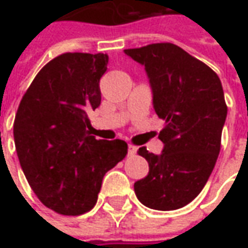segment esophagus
I'll list each match as a JSON object with an SVG mask.
<instances>
[{
    "instance_id": "esophagus-1",
    "label": "esophagus",
    "mask_w": 248,
    "mask_h": 248,
    "mask_svg": "<svg viewBox=\"0 0 248 248\" xmlns=\"http://www.w3.org/2000/svg\"><path fill=\"white\" fill-rule=\"evenodd\" d=\"M137 150H138V149L135 148V146L129 145V146H128V156H135V155H137Z\"/></svg>"
}]
</instances>
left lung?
<instances>
[{
    "label": "left lung",
    "mask_w": 248,
    "mask_h": 248,
    "mask_svg": "<svg viewBox=\"0 0 248 248\" xmlns=\"http://www.w3.org/2000/svg\"><path fill=\"white\" fill-rule=\"evenodd\" d=\"M145 66L153 91V108L166 121L156 156L145 146L138 155L149 163V174L134 184L143 205L171 211L189 204L213 172L221 150L228 106L217 73L171 43L125 49Z\"/></svg>",
    "instance_id": "8db88e82"
}]
</instances>
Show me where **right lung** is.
<instances>
[{
    "label": "right lung",
    "mask_w": 248,
    "mask_h": 248,
    "mask_svg": "<svg viewBox=\"0 0 248 248\" xmlns=\"http://www.w3.org/2000/svg\"><path fill=\"white\" fill-rule=\"evenodd\" d=\"M106 53L66 52L35 76L16 111L14 138L26 179L45 207L81 215L96 204L105 174L127 156L124 140L90 134L100 105Z\"/></svg>",
    "instance_id": "obj_1"
}]
</instances>
